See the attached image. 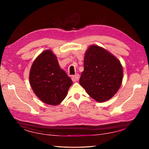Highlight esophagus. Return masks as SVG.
Listing matches in <instances>:
<instances>
[{"label":"esophagus","mask_w":149,"mask_h":149,"mask_svg":"<svg viewBox=\"0 0 149 149\" xmlns=\"http://www.w3.org/2000/svg\"><path fill=\"white\" fill-rule=\"evenodd\" d=\"M79 77H80L79 74H75L74 75H73V76L72 77V81H74V82H76L79 79Z\"/></svg>","instance_id":"1"}]
</instances>
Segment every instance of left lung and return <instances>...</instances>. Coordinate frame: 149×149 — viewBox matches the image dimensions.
<instances>
[{"label":"left lung","mask_w":149,"mask_h":149,"mask_svg":"<svg viewBox=\"0 0 149 149\" xmlns=\"http://www.w3.org/2000/svg\"><path fill=\"white\" fill-rule=\"evenodd\" d=\"M122 79V66L115 56L98 45L88 47L79 83L91 98L99 102L111 99L121 86Z\"/></svg>","instance_id":"obj_1"}]
</instances>
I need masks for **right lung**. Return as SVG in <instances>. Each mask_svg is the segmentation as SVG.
I'll use <instances>...</instances> for the list:
<instances>
[{"label": "right lung", "instance_id": "obj_1", "mask_svg": "<svg viewBox=\"0 0 149 149\" xmlns=\"http://www.w3.org/2000/svg\"><path fill=\"white\" fill-rule=\"evenodd\" d=\"M29 83L43 103L56 106L65 99L73 82L60 68L51 50H45L34 59L29 72Z\"/></svg>", "mask_w": 149, "mask_h": 149}]
</instances>
